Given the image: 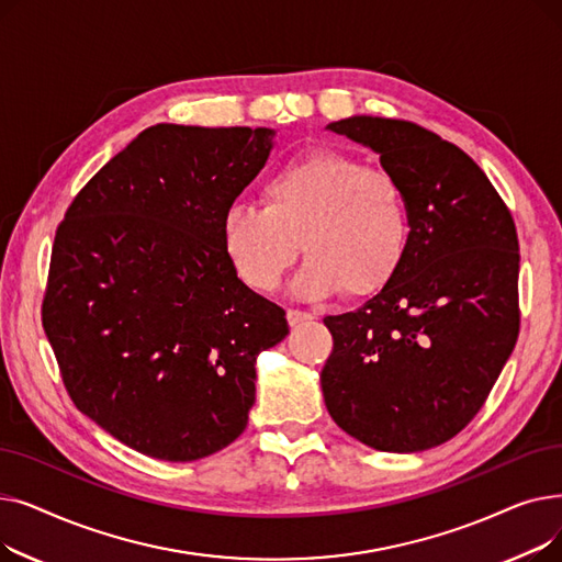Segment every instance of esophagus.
I'll list each match as a JSON object with an SVG mask.
<instances>
[{"instance_id":"1","label":"esophagus","mask_w":562,"mask_h":562,"mask_svg":"<svg viewBox=\"0 0 562 562\" xmlns=\"http://www.w3.org/2000/svg\"><path fill=\"white\" fill-rule=\"evenodd\" d=\"M314 316L310 312H301V310H286V321L289 326H301L305 321H312Z\"/></svg>"}]
</instances>
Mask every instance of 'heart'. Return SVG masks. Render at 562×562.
Listing matches in <instances>:
<instances>
[{
  "instance_id": "obj_1",
  "label": "heart",
  "mask_w": 562,
  "mask_h": 562,
  "mask_svg": "<svg viewBox=\"0 0 562 562\" xmlns=\"http://www.w3.org/2000/svg\"><path fill=\"white\" fill-rule=\"evenodd\" d=\"M263 206L234 202L221 216V248L255 291H273L296 257L307 255L293 293L314 301L344 289L371 296L407 252L409 204L398 177L337 150L301 155L261 187Z\"/></svg>"
}]
</instances>
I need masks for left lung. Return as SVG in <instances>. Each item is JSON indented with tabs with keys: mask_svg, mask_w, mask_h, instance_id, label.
I'll use <instances>...</instances> for the list:
<instances>
[{
	"mask_svg": "<svg viewBox=\"0 0 562 562\" xmlns=\"http://www.w3.org/2000/svg\"><path fill=\"white\" fill-rule=\"evenodd\" d=\"M326 130L371 147L398 177L409 244L373 299L323 318L335 339L323 398L362 445L426 451L476 417L515 348V223L474 159L415 123L350 115Z\"/></svg>",
	"mask_w": 562,
	"mask_h": 562,
	"instance_id": "8db88e82",
	"label": "left lung"
}]
</instances>
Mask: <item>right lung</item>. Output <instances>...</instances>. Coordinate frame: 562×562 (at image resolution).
Returning a JSON list of instances; mask_svg holds the SVG:
<instances>
[{"label":"right lung","instance_id":"add662e5","mask_svg":"<svg viewBox=\"0 0 562 562\" xmlns=\"http://www.w3.org/2000/svg\"><path fill=\"white\" fill-rule=\"evenodd\" d=\"M269 127L155 125L93 175L58 225L43 328L77 409L168 462L239 437L255 362L289 335L221 248L227 206L273 150Z\"/></svg>","mask_w":562,"mask_h":562}]
</instances>
